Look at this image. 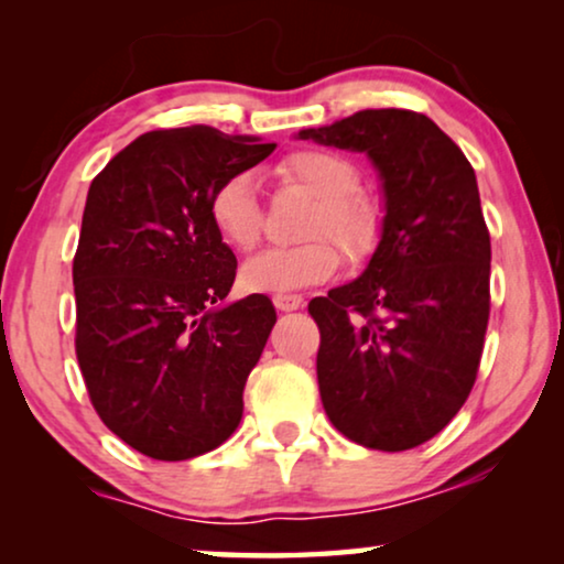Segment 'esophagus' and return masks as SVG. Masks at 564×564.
<instances>
[{
    "label": "esophagus",
    "instance_id": "1",
    "mask_svg": "<svg viewBox=\"0 0 564 564\" xmlns=\"http://www.w3.org/2000/svg\"><path fill=\"white\" fill-rule=\"evenodd\" d=\"M272 300H274L276 311H282V313H292V311H297V307H303V297L300 295H274Z\"/></svg>",
    "mask_w": 564,
    "mask_h": 564
}]
</instances>
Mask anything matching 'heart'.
I'll use <instances>...</instances> for the list:
<instances>
[{
  "instance_id": "heart-1",
  "label": "heart",
  "mask_w": 564,
  "mask_h": 564,
  "mask_svg": "<svg viewBox=\"0 0 564 564\" xmlns=\"http://www.w3.org/2000/svg\"><path fill=\"white\" fill-rule=\"evenodd\" d=\"M284 184L311 192L315 207L307 213L300 238L305 243L272 249L241 269V284L251 292H292L321 284L341 269V246L349 264L361 267L382 243L384 215L372 197L359 192L361 174L354 161L326 149H300L274 166ZM207 215L230 249L249 253L264 236V210L249 174H234L213 189Z\"/></svg>"
}]
</instances>
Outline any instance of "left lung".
<instances>
[{
	"label": "left lung",
	"instance_id": "left-lung-1",
	"mask_svg": "<svg viewBox=\"0 0 564 564\" xmlns=\"http://www.w3.org/2000/svg\"><path fill=\"white\" fill-rule=\"evenodd\" d=\"M300 138L365 151L388 210L365 274L307 305L321 330L323 408L351 442L413 449L459 413L480 369L490 234L475 169L434 120L395 107Z\"/></svg>",
	"mask_w": 564,
	"mask_h": 564
}]
</instances>
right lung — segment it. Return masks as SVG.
I'll list each match as a JSON object with an SVG mask.
<instances>
[{"label": "right lung", "mask_w": 564, "mask_h": 564, "mask_svg": "<svg viewBox=\"0 0 564 564\" xmlns=\"http://www.w3.org/2000/svg\"><path fill=\"white\" fill-rule=\"evenodd\" d=\"M276 143L207 126L138 135L91 180L74 253L76 359L107 429L151 459L215 449L276 323L272 300L215 307L236 257L207 203Z\"/></svg>", "instance_id": "add662e5"}]
</instances>
